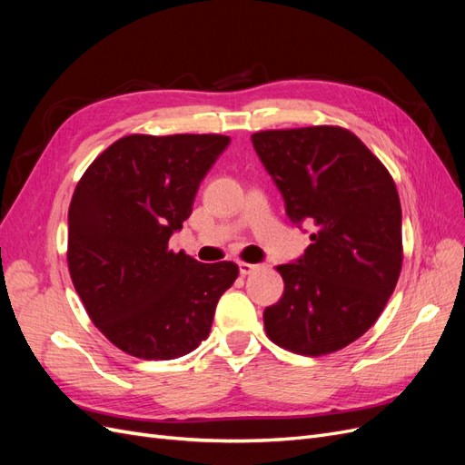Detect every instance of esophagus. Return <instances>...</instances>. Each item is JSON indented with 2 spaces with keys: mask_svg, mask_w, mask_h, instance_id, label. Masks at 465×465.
<instances>
[{
  "mask_svg": "<svg viewBox=\"0 0 465 465\" xmlns=\"http://www.w3.org/2000/svg\"><path fill=\"white\" fill-rule=\"evenodd\" d=\"M260 263H246V262H238V270H241V275H250L252 272H256Z\"/></svg>",
  "mask_w": 465,
  "mask_h": 465,
  "instance_id": "obj_1",
  "label": "esophagus"
}]
</instances>
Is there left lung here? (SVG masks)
<instances>
[{
  "label": "left lung",
  "mask_w": 465,
  "mask_h": 465,
  "mask_svg": "<svg viewBox=\"0 0 465 465\" xmlns=\"http://www.w3.org/2000/svg\"><path fill=\"white\" fill-rule=\"evenodd\" d=\"M294 224H314L312 244L277 265L283 297L263 311L267 337L292 353L340 351L382 314L401 272L396 184L361 139L337 125L252 135Z\"/></svg>",
  "instance_id": "left-lung-1"
}]
</instances>
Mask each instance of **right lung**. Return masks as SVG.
<instances>
[{"label":"right lung","mask_w":465,"mask_h":465,"mask_svg":"<svg viewBox=\"0 0 465 465\" xmlns=\"http://www.w3.org/2000/svg\"><path fill=\"white\" fill-rule=\"evenodd\" d=\"M231 137L125 135L98 154L69 203L67 265L89 318L124 353L188 355L207 340L232 262L168 250Z\"/></svg>","instance_id":"right-lung-1"}]
</instances>
